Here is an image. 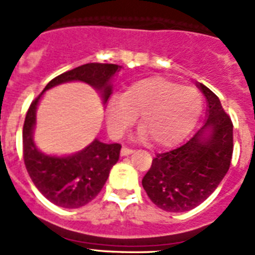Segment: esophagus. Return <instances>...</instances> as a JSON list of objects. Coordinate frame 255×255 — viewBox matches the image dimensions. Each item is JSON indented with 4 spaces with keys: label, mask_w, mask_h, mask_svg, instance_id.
Here are the masks:
<instances>
[{
    "label": "esophagus",
    "mask_w": 255,
    "mask_h": 255,
    "mask_svg": "<svg viewBox=\"0 0 255 255\" xmlns=\"http://www.w3.org/2000/svg\"><path fill=\"white\" fill-rule=\"evenodd\" d=\"M132 152H134V149H131V148L123 147V149H121V155H129L131 154Z\"/></svg>",
    "instance_id": "1"
}]
</instances>
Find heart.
<instances>
[{
    "instance_id": "heart-1",
    "label": "heart",
    "mask_w": 255,
    "mask_h": 255,
    "mask_svg": "<svg viewBox=\"0 0 255 255\" xmlns=\"http://www.w3.org/2000/svg\"><path fill=\"white\" fill-rule=\"evenodd\" d=\"M202 96L193 87H180L162 76H150L132 83L125 93H116L106 105L110 134L123 136L138 120V136L152 138L158 147H170L189 134L202 111Z\"/></svg>"
}]
</instances>
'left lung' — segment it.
Masks as SVG:
<instances>
[{
    "label": "left lung",
    "instance_id": "1",
    "mask_svg": "<svg viewBox=\"0 0 255 255\" xmlns=\"http://www.w3.org/2000/svg\"><path fill=\"white\" fill-rule=\"evenodd\" d=\"M198 87L207 98L206 124L182 145L155 155L141 181L149 199L163 211L186 212L203 203L231 163L233 121L211 89L202 83Z\"/></svg>",
    "mask_w": 255,
    "mask_h": 255
}]
</instances>
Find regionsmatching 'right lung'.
Segmentation results:
<instances>
[{
	"label": "right lung",
	"instance_id": "1",
	"mask_svg": "<svg viewBox=\"0 0 255 255\" xmlns=\"http://www.w3.org/2000/svg\"><path fill=\"white\" fill-rule=\"evenodd\" d=\"M121 69L114 64L91 62L52 79L43 92L31 102L22 128V157L26 171L38 190L53 204L62 208H79L100 194L110 171L119 161L121 144L92 141L85 149L66 157L44 154L33 140L35 110L47 89L67 82H85L101 92L103 103L112 94L110 79Z\"/></svg>",
	"mask_w": 255,
	"mask_h": 255
}]
</instances>
